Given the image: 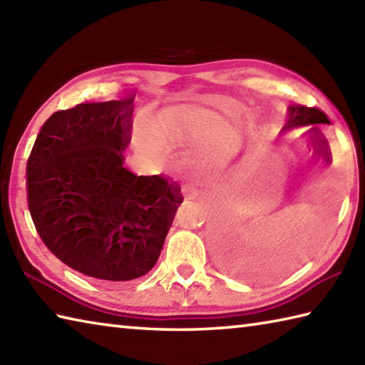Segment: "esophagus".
Masks as SVG:
<instances>
[{
  "mask_svg": "<svg viewBox=\"0 0 365 365\" xmlns=\"http://www.w3.org/2000/svg\"><path fill=\"white\" fill-rule=\"evenodd\" d=\"M183 192H185V196H187V199H192V197L196 196L195 188H191V187H185V188H183Z\"/></svg>",
  "mask_w": 365,
  "mask_h": 365,
  "instance_id": "obj_1",
  "label": "esophagus"
}]
</instances>
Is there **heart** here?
Wrapping results in <instances>:
<instances>
[{
  "mask_svg": "<svg viewBox=\"0 0 365 365\" xmlns=\"http://www.w3.org/2000/svg\"><path fill=\"white\" fill-rule=\"evenodd\" d=\"M226 125V118L217 112L190 107V109H174L163 113L155 121L152 133L163 140L197 142L221 130L213 140V148L217 152H227L235 145V135L231 131H223ZM135 142L150 155L158 156L161 153L158 142L144 131L135 133Z\"/></svg>",
  "mask_w": 365,
  "mask_h": 365,
  "instance_id": "b5f03b06",
  "label": "heart"
}]
</instances>
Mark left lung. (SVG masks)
Returning a JSON list of instances; mask_svg holds the SVG:
<instances>
[{
  "instance_id": "left-lung-1",
  "label": "left lung",
  "mask_w": 365,
  "mask_h": 365,
  "mask_svg": "<svg viewBox=\"0 0 365 365\" xmlns=\"http://www.w3.org/2000/svg\"><path fill=\"white\" fill-rule=\"evenodd\" d=\"M324 125H331L329 118L324 112H321L315 107H305V106H289L288 107V121L284 123L280 133H288L297 128H309L307 133L312 135L313 144H317L315 152L317 155L324 156L326 161L331 160V152L327 140L323 135L321 128Z\"/></svg>"
}]
</instances>
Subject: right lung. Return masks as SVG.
<instances>
[{
  "label": "right lung",
  "instance_id": "right-lung-1",
  "mask_svg": "<svg viewBox=\"0 0 365 365\" xmlns=\"http://www.w3.org/2000/svg\"><path fill=\"white\" fill-rule=\"evenodd\" d=\"M133 110V101L121 99L55 112L26 166L28 207L42 242L98 280L150 272L183 201L166 178L123 168Z\"/></svg>",
  "mask_w": 365,
  "mask_h": 365
}]
</instances>
